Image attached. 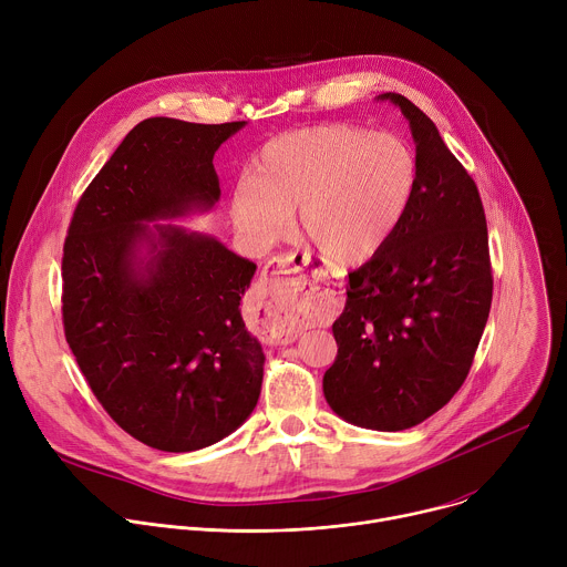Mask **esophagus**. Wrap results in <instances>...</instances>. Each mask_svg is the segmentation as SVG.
<instances>
[{
  "label": "esophagus",
  "mask_w": 567,
  "mask_h": 567,
  "mask_svg": "<svg viewBox=\"0 0 567 567\" xmlns=\"http://www.w3.org/2000/svg\"><path fill=\"white\" fill-rule=\"evenodd\" d=\"M285 275H291L292 278L289 281H284L282 286H278L277 282L279 278ZM305 285H307V282H305V278L300 276L298 262L293 260V256H289V258L271 260V262L262 269V276H260V280H258L256 293H258L260 300H267V298H269V300L276 302V305H280V302H293V300L302 293ZM271 339L278 341V343H291V341L298 339V332L289 326V322L285 320V316H280L278 322L274 326V330H271Z\"/></svg>",
  "instance_id": "obj_1"
}]
</instances>
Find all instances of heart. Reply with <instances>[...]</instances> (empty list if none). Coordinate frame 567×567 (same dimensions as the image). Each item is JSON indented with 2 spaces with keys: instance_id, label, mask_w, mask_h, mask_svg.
Segmentation results:
<instances>
[{
  "instance_id": "1",
  "label": "heart",
  "mask_w": 567,
  "mask_h": 567,
  "mask_svg": "<svg viewBox=\"0 0 567 567\" xmlns=\"http://www.w3.org/2000/svg\"><path fill=\"white\" fill-rule=\"evenodd\" d=\"M420 182L413 150L394 134L313 125L280 134L230 197L235 228L269 247L291 226L337 267L374 258L406 219Z\"/></svg>"
}]
</instances>
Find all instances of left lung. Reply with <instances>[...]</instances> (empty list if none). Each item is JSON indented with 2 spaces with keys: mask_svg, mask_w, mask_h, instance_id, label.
I'll return each mask as SVG.
<instances>
[{
  "mask_svg": "<svg viewBox=\"0 0 567 567\" xmlns=\"http://www.w3.org/2000/svg\"><path fill=\"white\" fill-rule=\"evenodd\" d=\"M420 166L413 206L388 245L348 276L332 332L339 354L322 377L330 409L372 431L435 415L464 383L492 309L487 219L477 186L435 123L406 96Z\"/></svg>",
  "mask_w": 567,
  "mask_h": 567,
  "instance_id": "8db88e82",
  "label": "left lung"
}]
</instances>
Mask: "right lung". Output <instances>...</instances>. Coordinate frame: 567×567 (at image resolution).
<instances>
[{
    "label": "right lung",
    "instance_id": "right-lung-1",
    "mask_svg": "<svg viewBox=\"0 0 567 567\" xmlns=\"http://www.w3.org/2000/svg\"><path fill=\"white\" fill-rule=\"evenodd\" d=\"M245 125L141 121L64 239L66 343L110 417L158 451L224 440L260 399L265 352L239 311L256 265L213 235L156 224L215 208L213 156Z\"/></svg>",
    "mask_w": 567,
    "mask_h": 567
}]
</instances>
